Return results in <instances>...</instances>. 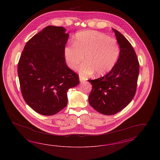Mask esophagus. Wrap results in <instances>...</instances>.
I'll list each match as a JSON object with an SVG mask.
<instances>
[{"label":"esophagus","mask_w":160,"mask_h":160,"mask_svg":"<svg viewBox=\"0 0 160 160\" xmlns=\"http://www.w3.org/2000/svg\"><path fill=\"white\" fill-rule=\"evenodd\" d=\"M79 78H80V82H83L85 81V78L82 76H80Z\"/></svg>","instance_id":"34e87169"}]
</instances>
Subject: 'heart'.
<instances>
[{
    "label": "heart",
    "instance_id": "heart-1",
    "mask_svg": "<svg viewBox=\"0 0 160 160\" xmlns=\"http://www.w3.org/2000/svg\"><path fill=\"white\" fill-rule=\"evenodd\" d=\"M120 53L118 42L114 38L97 31H88L77 34L74 44L66 46L64 56L70 68L74 69L82 61L78 68L82 76L95 72L101 76L110 72L118 61Z\"/></svg>",
    "mask_w": 160,
    "mask_h": 160
}]
</instances>
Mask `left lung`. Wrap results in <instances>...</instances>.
<instances>
[{
	"label": "left lung",
	"instance_id": "8db88e82",
	"mask_svg": "<svg viewBox=\"0 0 160 160\" xmlns=\"http://www.w3.org/2000/svg\"><path fill=\"white\" fill-rule=\"evenodd\" d=\"M113 31L120 47L118 61L106 76L88 80L92 86L89 103L105 115L116 114L129 104L136 94L139 74V63L134 48L122 33Z\"/></svg>",
	"mask_w": 160,
	"mask_h": 160
}]
</instances>
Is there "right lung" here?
Masks as SVG:
<instances>
[{
    "label": "right lung",
    "instance_id": "obj_1",
    "mask_svg": "<svg viewBox=\"0 0 160 160\" xmlns=\"http://www.w3.org/2000/svg\"><path fill=\"white\" fill-rule=\"evenodd\" d=\"M48 26L26 44L18 63L21 92L27 104L39 114H56L67 105V92L79 83L69 68L64 48L69 33Z\"/></svg>",
    "mask_w": 160,
    "mask_h": 160
}]
</instances>
